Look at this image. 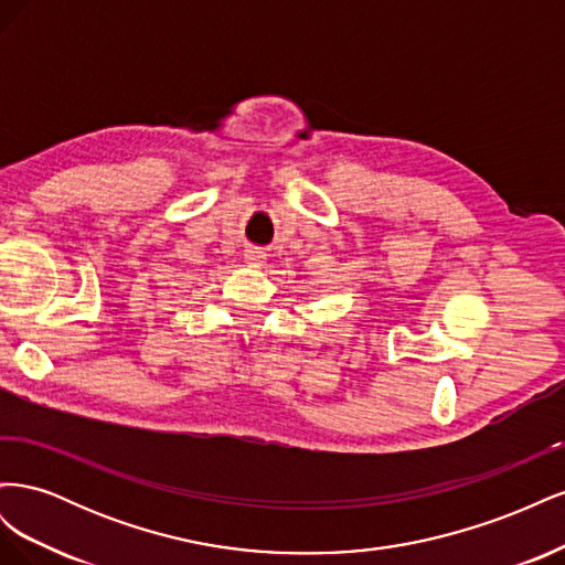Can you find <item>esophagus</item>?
<instances>
[{"label": "esophagus", "instance_id": "34e87169", "mask_svg": "<svg viewBox=\"0 0 565 565\" xmlns=\"http://www.w3.org/2000/svg\"><path fill=\"white\" fill-rule=\"evenodd\" d=\"M264 252L262 249H247L245 252V259H247V264H252V266H259L262 262H264Z\"/></svg>", "mask_w": 565, "mask_h": 565}]
</instances>
